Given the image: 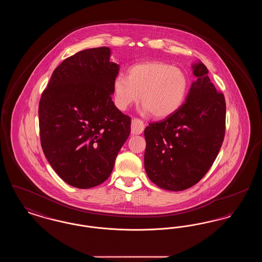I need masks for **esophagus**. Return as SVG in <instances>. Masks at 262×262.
<instances>
[{"instance_id": "34e87169", "label": "esophagus", "mask_w": 262, "mask_h": 262, "mask_svg": "<svg viewBox=\"0 0 262 262\" xmlns=\"http://www.w3.org/2000/svg\"><path fill=\"white\" fill-rule=\"evenodd\" d=\"M144 129V123L140 120L135 118L132 121V134L133 135H140Z\"/></svg>"}]
</instances>
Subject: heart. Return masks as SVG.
Masks as SVG:
<instances>
[{
	"instance_id": "obj_1",
	"label": "heart",
	"mask_w": 262,
	"mask_h": 262,
	"mask_svg": "<svg viewBox=\"0 0 262 262\" xmlns=\"http://www.w3.org/2000/svg\"><path fill=\"white\" fill-rule=\"evenodd\" d=\"M186 74L171 64L159 62L138 63L128 70L127 77L118 75L113 83L116 106L125 110L140 100L155 118L162 119L177 112L187 97Z\"/></svg>"
}]
</instances>
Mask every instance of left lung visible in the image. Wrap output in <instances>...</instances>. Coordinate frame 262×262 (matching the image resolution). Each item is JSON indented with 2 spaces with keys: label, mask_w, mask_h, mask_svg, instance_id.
I'll return each instance as SVG.
<instances>
[{
  "label": "left lung",
  "mask_w": 262,
  "mask_h": 262,
  "mask_svg": "<svg viewBox=\"0 0 262 262\" xmlns=\"http://www.w3.org/2000/svg\"><path fill=\"white\" fill-rule=\"evenodd\" d=\"M186 102L173 115L144 129V167L150 181L167 190L191 187L211 168L226 129L224 94L217 91L200 61Z\"/></svg>",
  "instance_id": "8db88e82"
}]
</instances>
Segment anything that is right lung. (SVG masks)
Masks as SVG:
<instances>
[{
  "label": "right lung",
  "instance_id": "obj_1",
  "mask_svg": "<svg viewBox=\"0 0 262 262\" xmlns=\"http://www.w3.org/2000/svg\"><path fill=\"white\" fill-rule=\"evenodd\" d=\"M108 47L77 52L53 72L39 102L43 152L67 184L90 188L112 173L130 118L112 101L119 64Z\"/></svg>",
  "mask_w": 262,
  "mask_h": 262
}]
</instances>
